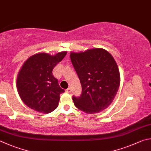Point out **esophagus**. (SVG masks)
<instances>
[{
    "instance_id": "34e87169",
    "label": "esophagus",
    "mask_w": 151,
    "mask_h": 151,
    "mask_svg": "<svg viewBox=\"0 0 151 151\" xmlns=\"http://www.w3.org/2000/svg\"><path fill=\"white\" fill-rule=\"evenodd\" d=\"M71 89L70 88H68L67 89H65V92H66V93H71Z\"/></svg>"
}]
</instances>
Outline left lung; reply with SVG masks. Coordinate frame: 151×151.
Instances as JSON below:
<instances>
[{"label": "left lung", "instance_id": "obj_1", "mask_svg": "<svg viewBox=\"0 0 151 151\" xmlns=\"http://www.w3.org/2000/svg\"><path fill=\"white\" fill-rule=\"evenodd\" d=\"M70 58L82 87L81 96L72 97L75 106L88 114L106 109L115 99L121 80L112 55L105 49L93 47L71 52Z\"/></svg>", "mask_w": 151, "mask_h": 151}]
</instances>
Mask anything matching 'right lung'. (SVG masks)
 <instances>
[{
    "instance_id": "right-lung-1",
    "label": "right lung",
    "mask_w": 151,
    "mask_h": 151,
    "mask_svg": "<svg viewBox=\"0 0 151 151\" xmlns=\"http://www.w3.org/2000/svg\"><path fill=\"white\" fill-rule=\"evenodd\" d=\"M66 54V51L54 55L36 53L23 63L17 78V88L26 106L42 113H49L56 109L60 95L64 90L53 76L52 70Z\"/></svg>"
}]
</instances>
